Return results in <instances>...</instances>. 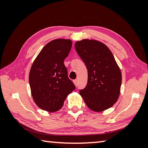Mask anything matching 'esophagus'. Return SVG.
I'll use <instances>...</instances> for the list:
<instances>
[{
  "label": "esophagus",
  "instance_id": "34e87169",
  "mask_svg": "<svg viewBox=\"0 0 148 148\" xmlns=\"http://www.w3.org/2000/svg\"><path fill=\"white\" fill-rule=\"evenodd\" d=\"M74 83L75 85H76V86H77V79H75V80L74 81Z\"/></svg>",
  "mask_w": 148,
  "mask_h": 148
}]
</instances>
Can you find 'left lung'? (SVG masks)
Masks as SVG:
<instances>
[{"mask_svg": "<svg viewBox=\"0 0 148 148\" xmlns=\"http://www.w3.org/2000/svg\"><path fill=\"white\" fill-rule=\"evenodd\" d=\"M75 48L88 70L86 87L79 90L88 108L101 112L111 108L120 93L121 72L108 47L96 40L83 39Z\"/></svg>", "mask_w": 148, "mask_h": 148, "instance_id": "obj_1", "label": "left lung"}]
</instances>
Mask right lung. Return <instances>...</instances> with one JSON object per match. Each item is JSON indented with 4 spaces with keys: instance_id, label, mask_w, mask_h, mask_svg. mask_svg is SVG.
I'll use <instances>...</instances> for the list:
<instances>
[{
    "instance_id": "add662e5",
    "label": "right lung",
    "mask_w": 148,
    "mask_h": 148,
    "mask_svg": "<svg viewBox=\"0 0 148 148\" xmlns=\"http://www.w3.org/2000/svg\"><path fill=\"white\" fill-rule=\"evenodd\" d=\"M72 44L70 39L51 40L42 49L31 67V93L37 106L45 111H58L66 97L76 88L64 64Z\"/></svg>"
}]
</instances>
